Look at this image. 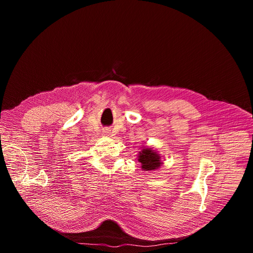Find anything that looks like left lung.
Masks as SVG:
<instances>
[{
	"instance_id": "1",
	"label": "left lung",
	"mask_w": 253,
	"mask_h": 253,
	"mask_svg": "<svg viewBox=\"0 0 253 253\" xmlns=\"http://www.w3.org/2000/svg\"><path fill=\"white\" fill-rule=\"evenodd\" d=\"M138 162L141 163V168L144 171L156 170L163 164L160 155L152 149H143L139 152Z\"/></svg>"
}]
</instances>
